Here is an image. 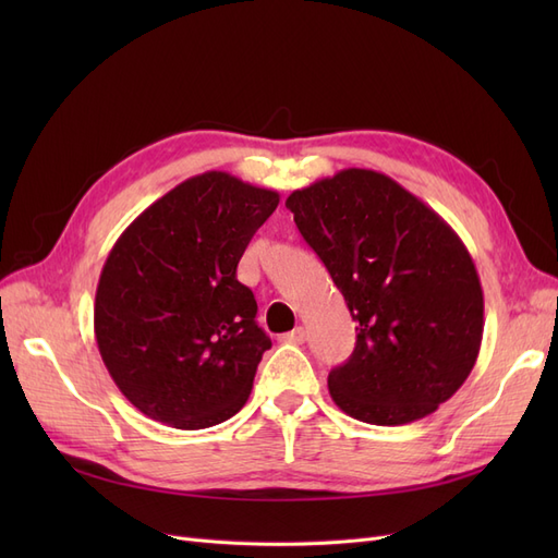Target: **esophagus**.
<instances>
[{
  "mask_svg": "<svg viewBox=\"0 0 558 558\" xmlns=\"http://www.w3.org/2000/svg\"><path fill=\"white\" fill-rule=\"evenodd\" d=\"M305 337H307L305 328H295L291 332L281 335V342H286V344H302V342H305Z\"/></svg>",
  "mask_w": 558,
  "mask_h": 558,
  "instance_id": "esophagus-1",
  "label": "esophagus"
}]
</instances>
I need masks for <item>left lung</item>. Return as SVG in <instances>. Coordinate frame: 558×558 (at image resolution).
Wrapping results in <instances>:
<instances>
[{
    "instance_id": "1",
    "label": "left lung",
    "mask_w": 558,
    "mask_h": 558,
    "mask_svg": "<svg viewBox=\"0 0 558 558\" xmlns=\"http://www.w3.org/2000/svg\"><path fill=\"white\" fill-rule=\"evenodd\" d=\"M286 207L359 320L356 349L328 375L337 408L375 426L433 414L475 367L484 332L459 234L398 181L359 167L293 191Z\"/></svg>"
}]
</instances>
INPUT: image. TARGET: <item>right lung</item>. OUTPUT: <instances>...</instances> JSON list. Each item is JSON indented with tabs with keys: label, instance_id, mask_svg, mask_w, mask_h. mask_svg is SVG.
<instances>
[{
	"label": "right lung",
	"instance_id": "1",
	"mask_svg": "<svg viewBox=\"0 0 558 558\" xmlns=\"http://www.w3.org/2000/svg\"><path fill=\"white\" fill-rule=\"evenodd\" d=\"M277 205V191L205 172L156 199L109 251L95 340L116 386L148 418L199 430L244 408L272 342L238 263Z\"/></svg>",
	"mask_w": 558,
	"mask_h": 558
}]
</instances>
